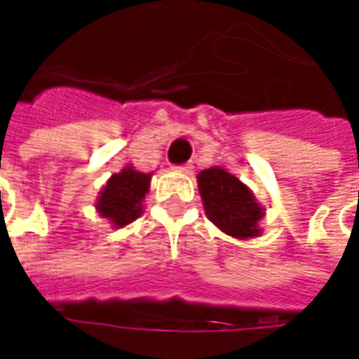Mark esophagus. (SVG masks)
I'll list each match as a JSON object with an SVG mask.
<instances>
[{"mask_svg":"<svg viewBox=\"0 0 359 359\" xmlns=\"http://www.w3.org/2000/svg\"><path fill=\"white\" fill-rule=\"evenodd\" d=\"M192 169H194V167H192V163H184L179 167L180 172H192Z\"/></svg>","mask_w":359,"mask_h":359,"instance_id":"esophagus-1","label":"esophagus"}]
</instances>
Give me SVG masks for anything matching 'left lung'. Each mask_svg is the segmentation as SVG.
I'll return each mask as SVG.
<instances>
[{
    "mask_svg": "<svg viewBox=\"0 0 359 359\" xmlns=\"http://www.w3.org/2000/svg\"><path fill=\"white\" fill-rule=\"evenodd\" d=\"M196 179L205 215L219 231L241 241L262 234L259 221L265 215L264 205L238 177L213 165L198 172Z\"/></svg>",
    "mask_w": 359,
    "mask_h": 359,
    "instance_id": "1",
    "label": "left lung"
}]
</instances>
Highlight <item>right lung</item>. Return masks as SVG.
Returning a JSON list of instances; mask_svg holds the SVG:
<instances>
[{"instance_id": "1", "label": "right lung", "mask_w": 359, "mask_h": 359, "mask_svg": "<svg viewBox=\"0 0 359 359\" xmlns=\"http://www.w3.org/2000/svg\"><path fill=\"white\" fill-rule=\"evenodd\" d=\"M149 180L151 172L136 171L133 165H126L118 172L111 175V179L100 190L95 210L115 229L130 225L144 211Z\"/></svg>"}]
</instances>
